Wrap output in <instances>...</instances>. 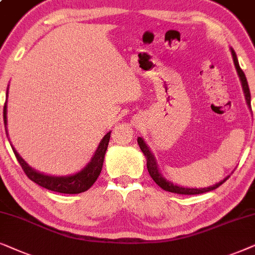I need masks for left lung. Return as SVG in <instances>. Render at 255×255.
I'll use <instances>...</instances> for the list:
<instances>
[{
    "label": "left lung",
    "instance_id": "left-lung-1",
    "mask_svg": "<svg viewBox=\"0 0 255 255\" xmlns=\"http://www.w3.org/2000/svg\"><path fill=\"white\" fill-rule=\"evenodd\" d=\"M231 53H232L234 66H236L237 73H238L240 83H242L244 94H245L246 104H247V106L251 108V93H250V87H249V84H247V79L245 77V73H244L243 70L240 69L238 58H237V54H236V52H234V50L232 49V47H231ZM137 143H138V145H140V149L142 150V152H143V155L145 156V159H147V168H148L149 175L151 176V178L154 179V182L156 183V184H157L158 186H161V188L163 190H165V191L179 193V195H199V193L209 192V191H212V190L217 189L218 186L222 185L227 178L230 177V176H227V177L224 178L223 181L216 183L215 185L208 186V188H198V189H197V188H184V186H182V185L174 184V183L168 181V179H165L162 176L161 171H159V169H158L157 162H156L155 156L152 155L151 150L149 149V147L147 145V143L144 142L143 138L137 137Z\"/></svg>",
    "mask_w": 255,
    "mask_h": 255
}]
</instances>
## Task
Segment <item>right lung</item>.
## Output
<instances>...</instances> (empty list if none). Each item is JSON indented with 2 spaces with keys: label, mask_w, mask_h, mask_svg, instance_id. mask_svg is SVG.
Returning <instances> with one entry per match:
<instances>
[{
  "label": "right lung",
  "mask_w": 255,
  "mask_h": 255,
  "mask_svg": "<svg viewBox=\"0 0 255 255\" xmlns=\"http://www.w3.org/2000/svg\"><path fill=\"white\" fill-rule=\"evenodd\" d=\"M8 88H6V100H8ZM6 100L4 107H3V120H4L5 133L8 135V129H6V122H8V120H6ZM110 138L111 131H108L103 137V140L100 141L97 150L94 151V155L91 158V161L87 163L86 167H84L80 171L76 172V174L69 176H51L37 171L30 167L28 163L21 157V155L17 152L12 145L11 148L17 161H18L22 169L24 170L25 175L32 182H35L36 184L43 186V188L47 190H51V191L60 193H80L90 189L94 184V182L97 181V178L99 177L101 169H103L105 154H106Z\"/></svg>",
  "instance_id": "right-lung-1"
}]
</instances>
